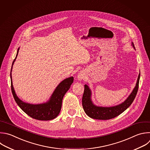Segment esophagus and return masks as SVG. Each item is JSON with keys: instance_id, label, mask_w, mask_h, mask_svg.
Returning <instances> with one entry per match:
<instances>
[{"instance_id": "esophagus-1", "label": "esophagus", "mask_w": 150, "mask_h": 150, "mask_svg": "<svg viewBox=\"0 0 150 150\" xmlns=\"http://www.w3.org/2000/svg\"><path fill=\"white\" fill-rule=\"evenodd\" d=\"M83 78H84V76L82 73H80L78 76V78L79 80H82Z\"/></svg>"}]
</instances>
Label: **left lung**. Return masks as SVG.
<instances>
[{"mask_svg":"<svg viewBox=\"0 0 150 150\" xmlns=\"http://www.w3.org/2000/svg\"><path fill=\"white\" fill-rule=\"evenodd\" d=\"M135 49L134 43H132ZM140 73L138 75L136 86L128 98L122 104L112 107H99L94 105L91 100V91L88 85H84V92L82 96V103L84 111L89 117L101 120H107L114 118L126 110L132 103L138 92Z\"/></svg>","mask_w":150,"mask_h":150,"instance_id":"left-lung-1","label":"left lung"}]
</instances>
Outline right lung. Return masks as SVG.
<instances>
[{
	"instance_id": "obj_1",
	"label": "right lung",
	"mask_w": 150,
	"mask_h": 150,
	"mask_svg": "<svg viewBox=\"0 0 150 150\" xmlns=\"http://www.w3.org/2000/svg\"><path fill=\"white\" fill-rule=\"evenodd\" d=\"M19 49H18V52L16 58L13 61L12 65L18 56ZM11 71H11L12 92L16 103L22 111L30 117L38 120L48 121L55 118L61 111L63 97L73 83L74 78L71 76L62 81L57 87L51 98H50V100L47 103L42 104L33 105L23 103L16 95L12 85Z\"/></svg>"
}]
</instances>
